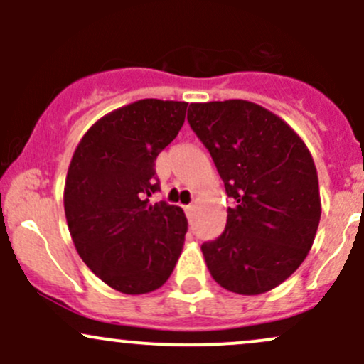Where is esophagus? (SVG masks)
<instances>
[{"label":"esophagus","mask_w":364,"mask_h":364,"mask_svg":"<svg viewBox=\"0 0 364 364\" xmlns=\"http://www.w3.org/2000/svg\"><path fill=\"white\" fill-rule=\"evenodd\" d=\"M193 209H196V205H193V204H190V205H186V208H185V211L188 213V215H190V213H192Z\"/></svg>","instance_id":"esophagus-1"}]
</instances>
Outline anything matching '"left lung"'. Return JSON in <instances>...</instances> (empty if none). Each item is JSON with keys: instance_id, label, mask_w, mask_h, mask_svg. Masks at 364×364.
Here are the masks:
<instances>
[{"instance_id": "obj_1", "label": "left lung", "mask_w": 364, "mask_h": 364, "mask_svg": "<svg viewBox=\"0 0 364 364\" xmlns=\"http://www.w3.org/2000/svg\"><path fill=\"white\" fill-rule=\"evenodd\" d=\"M188 123L234 200L222 236L200 247L205 266L227 291L264 294L303 264L317 234L310 149L282 117L248 100L190 104Z\"/></svg>"}]
</instances>
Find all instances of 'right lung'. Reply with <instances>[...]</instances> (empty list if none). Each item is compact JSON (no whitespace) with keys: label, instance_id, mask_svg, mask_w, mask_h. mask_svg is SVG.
<instances>
[{"label":"right lung","instance_id":"add662e5","mask_svg":"<svg viewBox=\"0 0 364 364\" xmlns=\"http://www.w3.org/2000/svg\"><path fill=\"white\" fill-rule=\"evenodd\" d=\"M188 104L144 98L91 124L73 151L63 204L75 250L102 282L148 294L174 271L188 222L179 205L149 203L155 160L185 123Z\"/></svg>","mask_w":364,"mask_h":364}]
</instances>
